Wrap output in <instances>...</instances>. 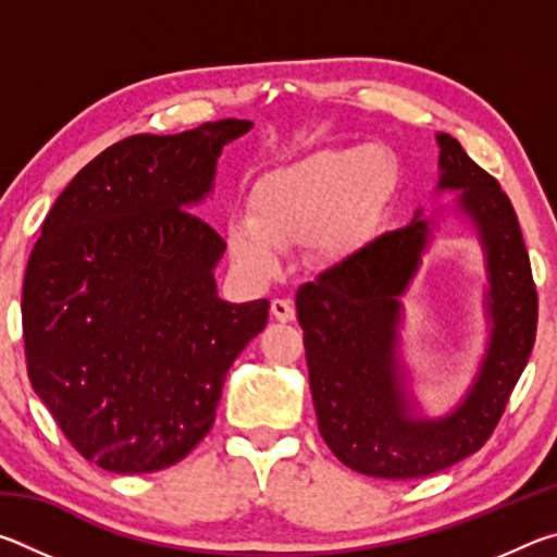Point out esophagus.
Instances as JSON below:
<instances>
[{
    "mask_svg": "<svg viewBox=\"0 0 557 557\" xmlns=\"http://www.w3.org/2000/svg\"><path fill=\"white\" fill-rule=\"evenodd\" d=\"M272 314H275L280 322H292V319H295V305H292L289 299H272Z\"/></svg>",
    "mask_w": 557,
    "mask_h": 557,
    "instance_id": "1",
    "label": "esophagus"
}]
</instances>
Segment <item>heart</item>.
Returning <instances> with one entry per match:
<instances>
[{
    "instance_id": "heart-1",
    "label": "heart",
    "mask_w": 557,
    "mask_h": 557,
    "mask_svg": "<svg viewBox=\"0 0 557 557\" xmlns=\"http://www.w3.org/2000/svg\"><path fill=\"white\" fill-rule=\"evenodd\" d=\"M385 162L371 147L322 149L260 178L252 213L233 215L228 250L252 277L275 275L281 248L307 243L319 258L346 256L379 215Z\"/></svg>"
}]
</instances>
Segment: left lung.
<instances>
[{"instance_id":"left-lung-1","label":"left lung","mask_w":557,"mask_h":557,"mask_svg":"<svg viewBox=\"0 0 557 557\" xmlns=\"http://www.w3.org/2000/svg\"><path fill=\"white\" fill-rule=\"evenodd\" d=\"M437 143L440 188H461L459 209L476 225L492 282V342L465 403L442 420H414L400 385V297L432 233L420 213L297 289L319 432L346 467L379 479L428 476L482 449L539 326V292L511 199L455 137L437 135Z\"/></svg>"}]
</instances>
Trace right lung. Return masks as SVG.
<instances>
[{"label": "right lung", "mask_w": 557, "mask_h": 557, "mask_svg": "<svg viewBox=\"0 0 557 557\" xmlns=\"http://www.w3.org/2000/svg\"><path fill=\"white\" fill-rule=\"evenodd\" d=\"M248 120L120 139L46 215L22 289L26 373L81 457L115 474L176 465L209 435L225 373L268 324L228 305L225 240L191 209Z\"/></svg>", "instance_id": "obj_1"}]
</instances>
